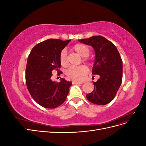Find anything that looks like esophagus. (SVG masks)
<instances>
[{
  "label": "esophagus",
  "instance_id": "34e87169",
  "mask_svg": "<svg viewBox=\"0 0 146 146\" xmlns=\"http://www.w3.org/2000/svg\"><path fill=\"white\" fill-rule=\"evenodd\" d=\"M82 82H72V84L74 85H79V84H82Z\"/></svg>",
  "mask_w": 146,
  "mask_h": 146
}]
</instances>
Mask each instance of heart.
<instances>
[{
  "label": "heart",
  "mask_w": 146,
  "mask_h": 146,
  "mask_svg": "<svg viewBox=\"0 0 146 146\" xmlns=\"http://www.w3.org/2000/svg\"><path fill=\"white\" fill-rule=\"evenodd\" d=\"M73 49L76 51L77 54L83 57V60L85 62L90 61V58H88V55H90V49L86 45L83 44H77L73 47ZM60 63L63 66H67L68 64V60L66 55V52L65 50H62L60 55ZM88 69L85 66H72L70 67L66 71V75L70 78L77 82H82L85 79Z\"/></svg>",
  "instance_id": "b5f03b06"
}]
</instances>
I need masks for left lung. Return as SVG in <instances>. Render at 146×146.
<instances>
[{
    "mask_svg": "<svg viewBox=\"0 0 146 146\" xmlns=\"http://www.w3.org/2000/svg\"><path fill=\"white\" fill-rule=\"evenodd\" d=\"M93 47L95 61L92 75L100 78L93 82L94 89L86 97L90 102L99 105L110 103L115 97L122 80V61L116 47L102 36L78 40Z\"/></svg>",
    "mask_w": 146,
    "mask_h": 146,
    "instance_id": "8db88e82",
    "label": "left lung"
}]
</instances>
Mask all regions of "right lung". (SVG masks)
Masks as SVG:
<instances>
[{
	"mask_svg": "<svg viewBox=\"0 0 146 146\" xmlns=\"http://www.w3.org/2000/svg\"><path fill=\"white\" fill-rule=\"evenodd\" d=\"M70 39L62 41L48 39L39 42L31 50L25 69V81L31 96L36 103L46 108L59 107L66 100L72 82L61 78L60 82L52 80V70L58 74L61 63L60 55Z\"/></svg>",
	"mask_w": 146,
	"mask_h": 146,
	"instance_id": "add662e5",
	"label": "right lung"
}]
</instances>
